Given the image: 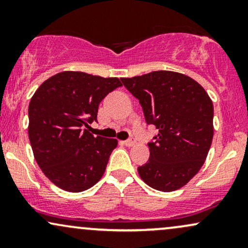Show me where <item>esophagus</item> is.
<instances>
[{
  "mask_svg": "<svg viewBox=\"0 0 248 248\" xmlns=\"http://www.w3.org/2000/svg\"><path fill=\"white\" fill-rule=\"evenodd\" d=\"M135 143H136V141L134 140V139H130V140H127V141L124 142V146H127V147H133V146H135Z\"/></svg>",
  "mask_w": 248,
  "mask_h": 248,
  "instance_id": "34e87169",
  "label": "esophagus"
}]
</instances>
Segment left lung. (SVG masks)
Listing matches in <instances>:
<instances>
[{
    "mask_svg": "<svg viewBox=\"0 0 248 248\" xmlns=\"http://www.w3.org/2000/svg\"><path fill=\"white\" fill-rule=\"evenodd\" d=\"M122 84L158 129L149 161L139 167L142 181L158 191L181 189L203 167L213 139V104L201 84L173 71H154Z\"/></svg>",
    "mask_w": 248,
    "mask_h": 248,
    "instance_id": "8db88e82",
    "label": "left lung"
}]
</instances>
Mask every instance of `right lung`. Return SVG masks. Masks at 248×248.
I'll use <instances>...</instances> for the list:
<instances>
[{
    "label": "right lung",
    "mask_w": 248,
    "mask_h": 248,
    "mask_svg": "<svg viewBox=\"0 0 248 248\" xmlns=\"http://www.w3.org/2000/svg\"><path fill=\"white\" fill-rule=\"evenodd\" d=\"M121 85L119 78L64 71L37 88L28 134L37 164L55 186L81 192L101 179L118 140L94 138L87 128L102 99Z\"/></svg>",
    "instance_id": "right-lung-1"
}]
</instances>
